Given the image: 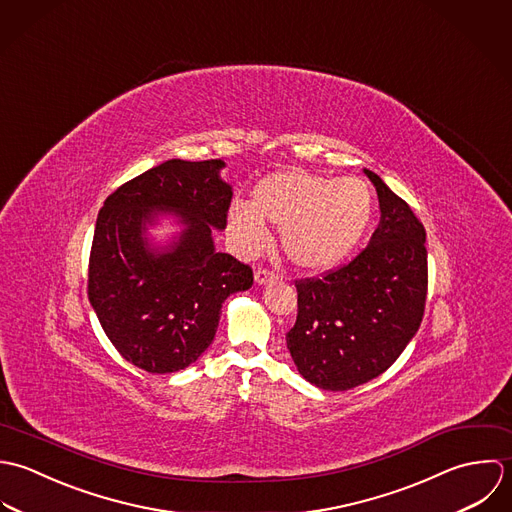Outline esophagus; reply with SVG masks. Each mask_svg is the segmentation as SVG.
Wrapping results in <instances>:
<instances>
[{"label": "esophagus", "mask_w": 512, "mask_h": 512, "mask_svg": "<svg viewBox=\"0 0 512 512\" xmlns=\"http://www.w3.org/2000/svg\"><path fill=\"white\" fill-rule=\"evenodd\" d=\"M277 279H279V275L275 271H269V269H257L255 271V283L257 285H267V283H273Z\"/></svg>", "instance_id": "1"}]
</instances>
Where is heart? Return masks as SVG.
I'll return each mask as SVG.
<instances>
[{
    "mask_svg": "<svg viewBox=\"0 0 512 512\" xmlns=\"http://www.w3.org/2000/svg\"><path fill=\"white\" fill-rule=\"evenodd\" d=\"M374 211V192L360 178L281 170L255 186L251 204L229 205L227 229L245 251H259L267 241V221L281 229L283 251L297 267L324 271L350 255Z\"/></svg>",
    "mask_w": 512,
    "mask_h": 512,
    "instance_id": "1",
    "label": "heart"
}]
</instances>
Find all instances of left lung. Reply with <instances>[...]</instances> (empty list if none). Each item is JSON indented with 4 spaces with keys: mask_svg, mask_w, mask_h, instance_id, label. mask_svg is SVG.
<instances>
[{
    "mask_svg": "<svg viewBox=\"0 0 512 512\" xmlns=\"http://www.w3.org/2000/svg\"><path fill=\"white\" fill-rule=\"evenodd\" d=\"M380 223L366 249L318 279L295 281L299 312L287 348L316 388L344 392L384 374L415 336L427 297L423 223L378 174Z\"/></svg>",
    "mask_w": 512,
    "mask_h": 512,
    "instance_id": "8db88e82",
    "label": "left lung"
}]
</instances>
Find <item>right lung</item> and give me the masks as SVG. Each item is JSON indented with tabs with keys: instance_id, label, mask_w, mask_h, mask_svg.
Returning <instances> with one entry per match:
<instances>
[{
	"instance_id": "right-lung-1",
	"label": "right lung",
	"mask_w": 512,
	"mask_h": 512,
	"mask_svg": "<svg viewBox=\"0 0 512 512\" xmlns=\"http://www.w3.org/2000/svg\"><path fill=\"white\" fill-rule=\"evenodd\" d=\"M221 160H168L104 200L89 259V301L124 360L150 374L194 364L211 344L223 301L253 285V269L217 253L211 231L225 229L231 186ZM174 212L180 238L152 250L145 225Z\"/></svg>"
}]
</instances>
